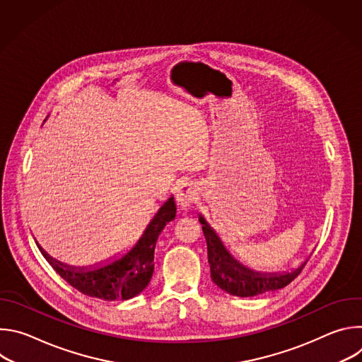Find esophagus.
Listing matches in <instances>:
<instances>
[{"label": "esophagus", "instance_id": "34e87169", "mask_svg": "<svg viewBox=\"0 0 362 362\" xmlns=\"http://www.w3.org/2000/svg\"><path fill=\"white\" fill-rule=\"evenodd\" d=\"M197 199L196 189L190 183H182L176 190V203L180 211L190 209Z\"/></svg>", "mask_w": 362, "mask_h": 362}]
</instances>
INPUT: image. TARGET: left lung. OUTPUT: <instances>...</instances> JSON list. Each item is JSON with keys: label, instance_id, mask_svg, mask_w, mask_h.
Here are the masks:
<instances>
[{"label": "left lung", "instance_id": "8db88e82", "mask_svg": "<svg viewBox=\"0 0 362 362\" xmlns=\"http://www.w3.org/2000/svg\"><path fill=\"white\" fill-rule=\"evenodd\" d=\"M199 222L202 223L206 245H208L211 278L221 289L233 296L247 298L281 289L291 284L308 262V259H305L298 268L282 274L257 272L249 269L228 250L216 230L206 222L202 215H199Z\"/></svg>", "mask_w": 362, "mask_h": 362}]
</instances>
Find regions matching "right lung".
<instances>
[{
    "label": "right lung",
    "instance_id": "1",
    "mask_svg": "<svg viewBox=\"0 0 362 362\" xmlns=\"http://www.w3.org/2000/svg\"><path fill=\"white\" fill-rule=\"evenodd\" d=\"M176 218L175 197L170 196L154 214L137 242L124 253L90 267L63 264L48 255L35 240L53 269L73 288L103 300H122L139 295L148 285L154 269V247L165 226Z\"/></svg>",
    "mask_w": 362,
    "mask_h": 362
}]
</instances>
